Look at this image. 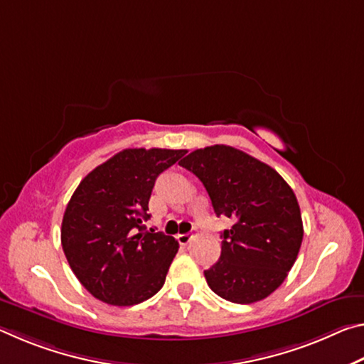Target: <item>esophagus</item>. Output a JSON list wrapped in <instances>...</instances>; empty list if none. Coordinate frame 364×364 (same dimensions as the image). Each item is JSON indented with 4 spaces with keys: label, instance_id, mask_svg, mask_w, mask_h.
<instances>
[{
    "label": "esophagus",
    "instance_id": "obj_1",
    "mask_svg": "<svg viewBox=\"0 0 364 364\" xmlns=\"http://www.w3.org/2000/svg\"><path fill=\"white\" fill-rule=\"evenodd\" d=\"M176 239L178 242H180V245H188L191 241H193V234H178Z\"/></svg>",
    "mask_w": 364,
    "mask_h": 364
}]
</instances>
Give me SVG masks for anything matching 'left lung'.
<instances>
[{"label":"left lung","mask_w":364,"mask_h":364,"mask_svg":"<svg viewBox=\"0 0 364 364\" xmlns=\"http://www.w3.org/2000/svg\"><path fill=\"white\" fill-rule=\"evenodd\" d=\"M180 165L204 184L217 217L234 220L221 234L220 260L204 271L208 287L232 304L267 299L287 278L304 239L294 191L274 168L231 146L197 149Z\"/></svg>","instance_id":"left-lung-1"}]
</instances>
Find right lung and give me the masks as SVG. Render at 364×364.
<instances>
[{
	"mask_svg": "<svg viewBox=\"0 0 364 364\" xmlns=\"http://www.w3.org/2000/svg\"><path fill=\"white\" fill-rule=\"evenodd\" d=\"M183 149H123L90 171L67 204L60 242L73 274L93 297L130 306L162 289L178 241L146 230L157 176Z\"/></svg>",
	"mask_w": 364,
	"mask_h": 364,
	"instance_id": "right-lung-1",
	"label": "right lung"
}]
</instances>
